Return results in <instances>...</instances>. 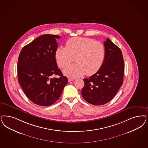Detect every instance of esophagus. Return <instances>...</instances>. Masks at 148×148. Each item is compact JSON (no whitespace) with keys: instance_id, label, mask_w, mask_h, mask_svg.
<instances>
[{"instance_id":"obj_1","label":"esophagus","mask_w":148,"mask_h":148,"mask_svg":"<svg viewBox=\"0 0 148 148\" xmlns=\"http://www.w3.org/2000/svg\"><path fill=\"white\" fill-rule=\"evenodd\" d=\"M75 80V79H73V78H68V82H71L73 81V80Z\"/></svg>"}]
</instances>
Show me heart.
<instances>
[{
    "label": "heart",
    "mask_w": 148,
    "mask_h": 148,
    "mask_svg": "<svg viewBox=\"0 0 148 148\" xmlns=\"http://www.w3.org/2000/svg\"><path fill=\"white\" fill-rule=\"evenodd\" d=\"M106 54L105 46L101 42L90 38L75 37L66 41V47L57 48L55 58L59 66L63 68L75 58L77 63L66 66L63 73L68 77H76L97 73L103 64Z\"/></svg>",
    "instance_id": "heart-1"
}]
</instances>
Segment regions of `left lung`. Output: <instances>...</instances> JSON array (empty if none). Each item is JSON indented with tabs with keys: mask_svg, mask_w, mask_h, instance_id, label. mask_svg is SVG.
<instances>
[{
	"mask_svg": "<svg viewBox=\"0 0 148 148\" xmlns=\"http://www.w3.org/2000/svg\"><path fill=\"white\" fill-rule=\"evenodd\" d=\"M106 58L99 70L84 79L82 95L86 102L95 106L110 101L123 84L124 62L120 48L107 38L104 42Z\"/></svg>",
	"mask_w": 148,
	"mask_h": 148,
	"instance_id": "obj_1",
	"label": "left lung"
}]
</instances>
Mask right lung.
<instances>
[{
  "label": "right lung",
  "instance_id": "1",
  "mask_svg": "<svg viewBox=\"0 0 148 148\" xmlns=\"http://www.w3.org/2000/svg\"><path fill=\"white\" fill-rule=\"evenodd\" d=\"M57 35L44 34L24 46L17 63L18 81L28 98L37 105L49 106L59 98L68 79L58 69L55 52ZM59 75L58 78L51 77Z\"/></svg>",
  "mask_w": 148,
  "mask_h": 148
}]
</instances>
